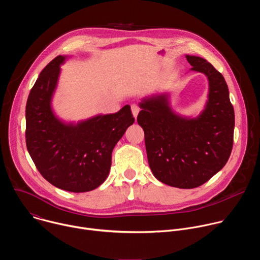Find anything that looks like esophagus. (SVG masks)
<instances>
[{"label": "esophagus", "mask_w": 260, "mask_h": 260, "mask_svg": "<svg viewBox=\"0 0 260 260\" xmlns=\"http://www.w3.org/2000/svg\"><path fill=\"white\" fill-rule=\"evenodd\" d=\"M132 112H133L134 117L137 118V116H138V114H139V112H140V108H139L138 105H135V104L132 105Z\"/></svg>", "instance_id": "1"}]
</instances>
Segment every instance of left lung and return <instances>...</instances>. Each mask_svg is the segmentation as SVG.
I'll list each match as a JSON object with an SVG mask.
<instances>
[{"instance_id":"8db88e82","label":"left lung","mask_w":260,"mask_h":260,"mask_svg":"<svg viewBox=\"0 0 260 260\" xmlns=\"http://www.w3.org/2000/svg\"><path fill=\"white\" fill-rule=\"evenodd\" d=\"M191 70L209 80V100L198 118L171 110L165 94L144 99L138 123L145 134L148 162L154 177L173 187L201 186L228 162L234 144L235 111L228 84L210 62L186 55Z\"/></svg>"}]
</instances>
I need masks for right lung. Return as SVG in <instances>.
Wrapping results in <instances>:
<instances>
[{
    "label": "right lung",
    "mask_w": 260,
    "mask_h": 260,
    "mask_svg": "<svg viewBox=\"0 0 260 260\" xmlns=\"http://www.w3.org/2000/svg\"><path fill=\"white\" fill-rule=\"evenodd\" d=\"M63 60L61 55L52 59L30 89L25 107L26 148L36 168L53 186L86 192L108 177L113 148L135 118L125 105L117 113L76 125L58 120L50 102Z\"/></svg>",
    "instance_id": "add662e5"
}]
</instances>
